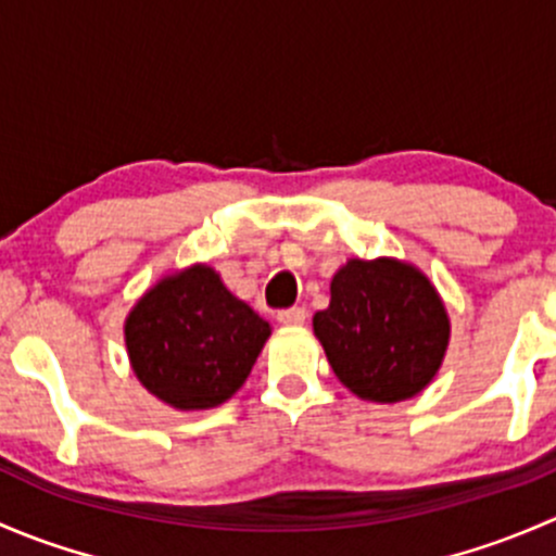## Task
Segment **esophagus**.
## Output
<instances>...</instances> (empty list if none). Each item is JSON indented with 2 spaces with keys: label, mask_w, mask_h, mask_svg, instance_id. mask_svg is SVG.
<instances>
[{
  "label": "esophagus",
  "mask_w": 556,
  "mask_h": 556,
  "mask_svg": "<svg viewBox=\"0 0 556 556\" xmlns=\"http://www.w3.org/2000/svg\"><path fill=\"white\" fill-rule=\"evenodd\" d=\"M277 319L282 325H290V328H299V325L306 323V309L304 306H293V309H282L277 314Z\"/></svg>",
  "instance_id": "esophagus-1"
}]
</instances>
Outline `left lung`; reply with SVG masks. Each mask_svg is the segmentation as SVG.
<instances>
[{
  "instance_id": "left-lung-1",
  "label": "left lung",
  "mask_w": 556,
  "mask_h": 556,
  "mask_svg": "<svg viewBox=\"0 0 556 556\" xmlns=\"http://www.w3.org/2000/svg\"><path fill=\"white\" fill-rule=\"evenodd\" d=\"M339 382L361 401L397 403L439 374L452 323L428 274L397 257H350L312 319Z\"/></svg>"
}]
</instances>
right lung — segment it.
<instances>
[{
    "label": "right lung",
    "instance_id": "obj_1",
    "mask_svg": "<svg viewBox=\"0 0 556 556\" xmlns=\"http://www.w3.org/2000/svg\"><path fill=\"white\" fill-rule=\"evenodd\" d=\"M128 363L139 384L177 412L226 403L250 377L271 325L206 263L166 274L131 306Z\"/></svg>",
    "mask_w": 556,
    "mask_h": 556
}]
</instances>
